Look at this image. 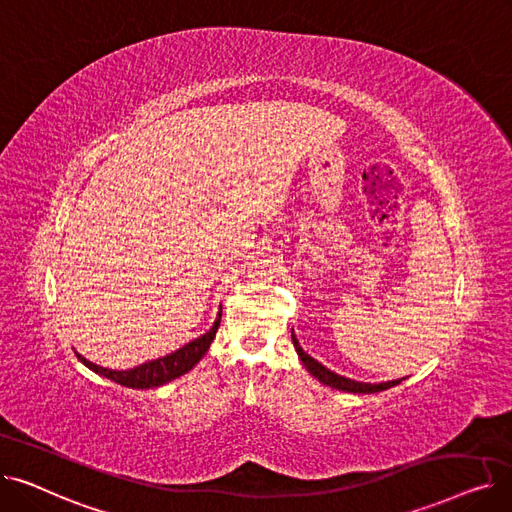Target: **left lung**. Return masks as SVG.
<instances>
[{
    "label": "left lung",
    "mask_w": 512,
    "mask_h": 512,
    "mask_svg": "<svg viewBox=\"0 0 512 512\" xmlns=\"http://www.w3.org/2000/svg\"><path fill=\"white\" fill-rule=\"evenodd\" d=\"M292 344H294V348H297V353H299L303 365L307 367V371L313 375V378H317L321 384H326L330 388L344 390V392H355V394H373V392L388 390V388H392V386L402 382V380H392V382H382V384H365V382L348 380V378H344V375H338V373L330 371L328 367H324L321 363H317L313 357H309L301 348V344H299L297 336H294V332H292Z\"/></svg>",
    "instance_id": "left-lung-1"
}]
</instances>
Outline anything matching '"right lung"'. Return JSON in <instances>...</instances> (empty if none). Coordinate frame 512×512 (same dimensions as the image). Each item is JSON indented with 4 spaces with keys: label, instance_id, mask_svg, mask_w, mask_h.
<instances>
[{
    "label": "right lung",
    "instance_id": "obj_1",
    "mask_svg": "<svg viewBox=\"0 0 512 512\" xmlns=\"http://www.w3.org/2000/svg\"><path fill=\"white\" fill-rule=\"evenodd\" d=\"M220 319H222V311L218 313V317H215V324L211 326V330L205 332L203 336L191 340L188 344H184L182 348H178V351H174L166 357L147 361V363L134 367V369L116 371V369L99 367V365L87 361L83 355H78V353H76V357H78L80 363H85L91 371L103 375V378L112 380L120 386H126V388H141L143 390V388L164 386V384L180 378V375H184L186 371H191L203 359L209 344L215 338V332H218V328H220Z\"/></svg>",
    "mask_w": 512,
    "mask_h": 512
}]
</instances>
